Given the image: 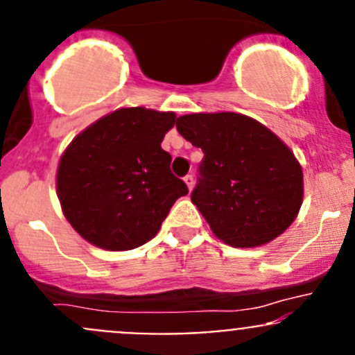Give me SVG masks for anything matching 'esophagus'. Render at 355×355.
<instances>
[{
  "label": "esophagus",
  "instance_id": "1",
  "mask_svg": "<svg viewBox=\"0 0 355 355\" xmlns=\"http://www.w3.org/2000/svg\"><path fill=\"white\" fill-rule=\"evenodd\" d=\"M184 180H185V184H187V187L192 191V187H194V177H192V175H185Z\"/></svg>",
  "mask_w": 355,
  "mask_h": 355
}]
</instances>
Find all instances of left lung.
<instances>
[{
    "label": "left lung",
    "instance_id": "1",
    "mask_svg": "<svg viewBox=\"0 0 355 355\" xmlns=\"http://www.w3.org/2000/svg\"><path fill=\"white\" fill-rule=\"evenodd\" d=\"M177 130L204 153L191 198L220 241L257 247L287 230L302 204V168L273 132L239 113L184 114Z\"/></svg>",
    "mask_w": 355,
    "mask_h": 355
}]
</instances>
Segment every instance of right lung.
Here are the masks:
<instances>
[{"label":"right lung","instance_id":"right-lung-1","mask_svg":"<svg viewBox=\"0 0 355 355\" xmlns=\"http://www.w3.org/2000/svg\"><path fill=\"white\" fill-rule=\"evenodd\" d=\"M173 113L121 108L85 128L63 153L58 199L87 242L128 250L151 241L178 198L189 194L161 148Z\"/></svg>","mask_w":355,"mask_h":355}]
</instances>
